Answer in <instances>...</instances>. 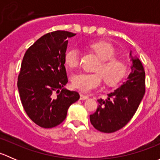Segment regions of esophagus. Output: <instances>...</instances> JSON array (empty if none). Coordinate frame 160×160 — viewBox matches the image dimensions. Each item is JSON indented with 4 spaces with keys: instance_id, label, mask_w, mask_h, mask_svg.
<instances>
[{
    "instance_id": "obj_1",
    "label": "esophagus",
    "mask_w": 160,
    "mask_h": 160,
    "mask_svg": "<svg viewBox=\"0 0 160 160\" xmlns=\"http://www.w3.org/2000/svg\"><path fill=\"white\" fill-rule=\"evenodd\" d=\"M80 99L82 100V101H83V100H87V99H88V98H89V97H88V95H85V94H83V93H80Z\"/></svg>"
}]
</instances>
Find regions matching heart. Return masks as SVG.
<instances>
[{
    "mask_svg": "<svg viewBox=\"0 0 160 160\" xmlns=\"http://www.w3.org/2000/svg\"><path fill=\"white\" fill-rule=\"evenodd\" d=\"M91 49L101 59L95 71L98 72H78L72 77V85L74 88L83 92L99 88L104 78L108 84H114L122 80L126 74L128 67L122 59L115 58V49L108 42H99L91 44ZM80 60V50L72 48L65 55V63L71 68L77 67Z\"/></svg>",
    "mask_w": 160,
    "mask_h": 160,
    "instance_id": "1",
    "label": "heart"
}]
</instances>
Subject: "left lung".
Returning <instances> with one entry per match:
<instances>
[{
    "label": "left lung",
    "mask_w": 160,
    "mask_h": 160,
    "mask_svg": "<svg viewBox=\"0 0 160 160\" xmlns=\"http://www.w3.org/2000/svg\"><path fill=\"white\" fill-rule=\"evenodd\" d=\"M129 56L132 62V72L127 80L118 89L109 93L107 100H98V107L90 120L97 130L112 133L121 129L136 112L146 91L144 68L138 58Z\"/></svg>",
    "instance_id": "left-lung-1"
}]
</instances>
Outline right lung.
<instances>
[{"instance_id":"add662e5","label":"right lung","mask_w":160,"mask_h":160,"mask_svg":"<svg viewBox=\"0 0 160 160\" xmlns=\"http://www.w3.org/2000/svg\"><path fill=\"white\" fill-rule=\"evenodd\" d=\"M74 35L67 31L46 34L22 59L18 78L21 101L31 120L42 128L62 123L70 106L80 98L77 92L63 88L68 82L64 66L68 38Z\"/></svg>"}]
</instances>
